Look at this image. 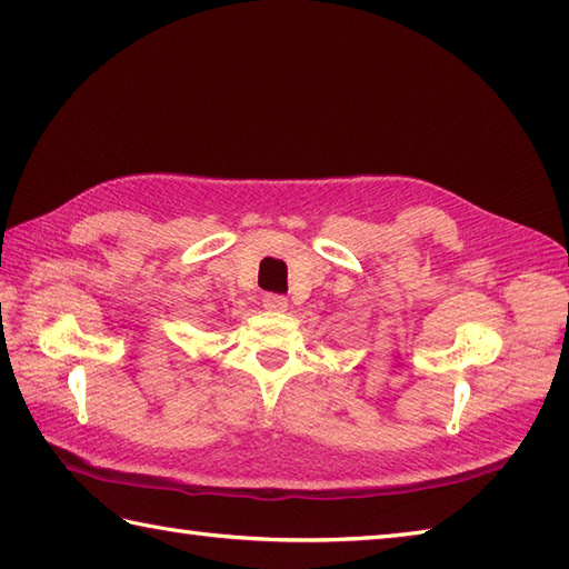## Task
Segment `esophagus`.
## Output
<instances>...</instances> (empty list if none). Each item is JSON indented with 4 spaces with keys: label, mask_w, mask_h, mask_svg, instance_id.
<instances>
[{
    "label": "esophagus",
    "mask_w": 569,
    "mask_h": 569,
    "mask_svg": "<svg viewBox=\"0 0 569 569\" xmlns=\"http://www.w3.org/2000/svg\"><path fill=\"white\" fill-rule=\"evenodd\" d=\"M263 308L273 310V312H281V310L288 308V300L283 296H278V293H266L263 296Z\"/></svg>",
    "instance_id": "34e87169"
}]
</instances>
